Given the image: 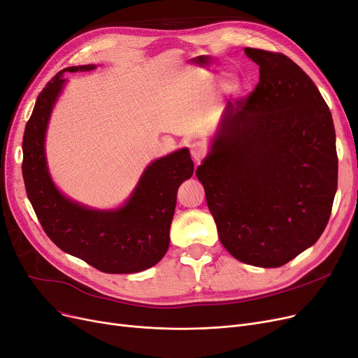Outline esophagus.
I'll list each match as a JSON object with an SVG mask.
<instances>
[{
  "label": "esophagus",
  "instance_id": "esophagus-1",
  "mask_svg": "<svg viewBox=\"0 0 358 358\" xmlns=\"http://www.w3.org/2000/svg\"><path fill=\"white\" fill-rule=\"evenodd\" d=\"M206 152H208V149L202 141H193L190 144V155L197 164H199L202 159L206 156Z\"/></svg>",
  "mask_w": 358,
  "mask_h": 358
}]
</instances>
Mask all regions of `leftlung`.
<instances>
[{
	"mask_svg": "<svg viewBox=\"0 0 358 358\" xmlns=\"http://www.w3.org/2000/svg\"><path fill=\"white\" fill-rule=\"evenodd\" d=\"M259 66L246 99L227 104L196 177L218 237L255 267H280L324 231L338 187L335 127L319 88L282 52L245 48Z\"/></svg>",
	"mask_w": 358,
	"mask_h": 358,
	"instance_id": "left-lung-1",
	"label": "left lung"
}]
</instances>
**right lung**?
I'll return each instance as SVG.
<instances>
[{
    "instance_id": "right-lung-1",
    "label": "right lung",
    "mask_w": 358,
    "mask_h": 358,
    "mask_svg": "<svg viewBox=\"0 0 358 358\" xmlns=\"http://www.w3.org/2000/svg\"><path fill=\"white\" fill-rule=\"evenodd\" d=\"M96 66L60 71L43 88L24 127L22 172L31 205L45 234L66 254L112 274L138 273L162 259L180 184L193 176L187 149L157 159L148 166L129 201L117 210L78 205L52 184L44 155L48 117L64 84L63 72H87Z\"/></svg>"
}]
</instances>
